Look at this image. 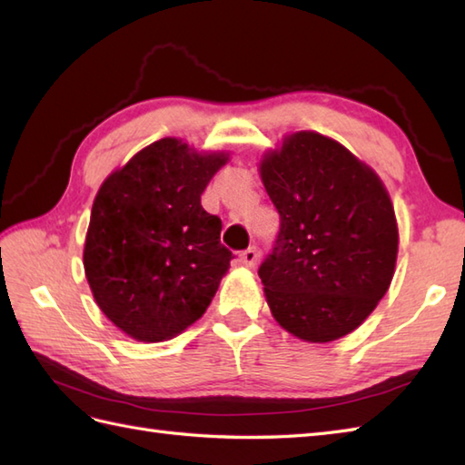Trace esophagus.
<instances>
[{
	"mask_svg": "<svg viewBox=\"0 0 465 465\" xmlns=\"http://www.w3.org/2000/svg\"><path fill=\"white\" fill-rule=\"evenodd\" d=\"M258 258H260V253H258V250H255V248H248L245 252H242V255H240V260H242V263L245 265V268H255V263H258Z\"/></svg>",
	"mask_w": 465,
	"mask_h": 465,
	"instance_id": "obj_1",
	"label": "esophagus"
}]
</instances>
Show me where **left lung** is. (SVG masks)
Wrapping results in <instances>:
<instances>
[{"label": "left lung", "instance_id": "8db88e82", "mask_svg": "<svg viewBox=\"0 0 465 465\" xmlns=\"http://www.w3.org/2000/svg\"><path fill=\"white\" fill-rule=\"evenodd\" d=\"M260 175L280 213L258 272L272 315L303 341L340 340L375 310L396 272L390 193L370 165L315 132L285 137Z\"/></svg>", "mask_w": 465, "mask_h": 465}]
</instances>
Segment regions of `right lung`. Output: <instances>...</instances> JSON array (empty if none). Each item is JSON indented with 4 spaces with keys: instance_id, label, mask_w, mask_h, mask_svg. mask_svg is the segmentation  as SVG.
Masks as SVG:
<instances>
[{
    "instance_id": "1",
    "label": "right lung",
    "mask_w": 465,
    "mask_h": 465,
    "mask_svg": "<svg viewBox=\"0 0 465 465\" xmlns=\"http://www.w3.org/2000/svg\"><path fill=\"white\" fill-rule=\"evenodd\" d=\"M230 153L163 137L97 192L84 245L95 303L137 341L172 340L205 313L233 253L202 193Z\"/></svg>"
}]
</instances>
